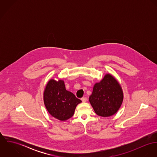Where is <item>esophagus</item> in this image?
<instances>
[{"label":"esophagus","mask_w":157,"mask_h":157,"mask_svg":"<svg viewBox=\"0 0 157 157\" xmlns=\"http://www.w3.org/2000/svg\"><path fill=\"white\" fill-rule=\"evenodd\" d=\"M81 100H82V102H86V101H87V98H86V97H82V98H81Z\"/></svg>","instance_id":"34e87169"}]
</instances>
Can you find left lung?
I'll list each match as a JSON object with an SVG mask.
<instances>
[{"instance_id":"obj_1","label":"left lung","mask_w":157,"mask_h":157,"mask_svg":"<svg viewBox=\"0 0 157 157\" xmlns=\"http://www.w3.org/2000/svg\"><path fill=\"white\" fill-rule=\"evenodd\" d=\"M89 100L98 115L110 117L118 111L122 104L123 90L115 77L106 74L100 82L94 85Z\"/></svg>"}]
</instances>
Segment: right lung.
I'll return each instance as SVG.
<instances>
[{
	"label": "right lung",
	"instance_id": "1",
	"mask_svg": "<svg viewBox=\"0 0 157 157\" xmlns=\"http://www.w3.org/2000/svg\"><path fill=\"white\" fill-rule=\"evenodd\" d=\"M44 101L47 111L53 117L65 121L72 117L75 108L82 101L65 88L63 80L51 79L44 92Z\"/></svg>",
	"mask_w": 157,
	"mask_h": 157
}]
</instances>
